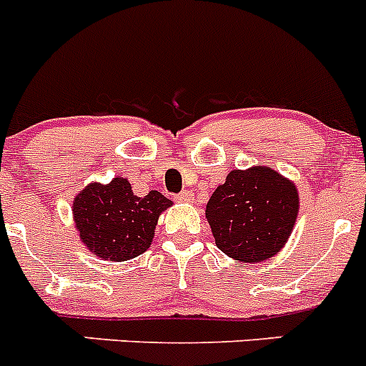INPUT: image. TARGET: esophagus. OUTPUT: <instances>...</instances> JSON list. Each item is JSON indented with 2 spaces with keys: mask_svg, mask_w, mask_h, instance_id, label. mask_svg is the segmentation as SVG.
I'll list each match as a JSON object with an SVG mask.
<instances>
[{
  "mask_svg": "<svg viewBox=\"0 0 366 366\" xmlns=\"http://www.w3.org/2000/svg\"><path fill=\"white\" fill-rule=\"evenodd\" d=\"M174 199L179 201V203H189V201L192 199V192H190V190H185V192L177 194V196L174 197Z\"/></svg>",
  "mask_w": 366,
  "mask_h": 366,
  "instance_id": "1",
  "label": "esophagus"
}]
</instances>
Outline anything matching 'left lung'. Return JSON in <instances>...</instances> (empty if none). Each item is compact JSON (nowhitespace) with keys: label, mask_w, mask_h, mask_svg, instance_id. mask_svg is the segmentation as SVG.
Masks as SVG:
<instances>
[{"label":"left lung","mask_w":366,"mask_h":366,"mask_svg":"<svg viewBox=\"0 0 366 366\" xmlns=\"http://www.w3.org/2000/svg\"><path fill=\"white\" fill-rule=\"evenodd\" d=\"M300 197L295 183L269 167L232 170L207 203L215 244L239 262L277 255L297 222Z\"/></svg>","instance_id":"8db88e82"}]
</instances>
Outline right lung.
<instances>
[{
	"instance_id": "1",
	"label": "right lung",
	"mask_w": 366,
	"mask_h": 366,
	"mask_svg": "<svg viewBox=\"0 0 366 366\" xmlns=\"http://www.w3.org/2000/svg\"><path fill=\"white\" fill-rule=\"evenodd\" d=\"M172 207L158 190L138 197L125 177L89 183L73 201V221L86 248L102 260L124 262L147 252L158 217Z\"/></svg>"
}]
</instances>
